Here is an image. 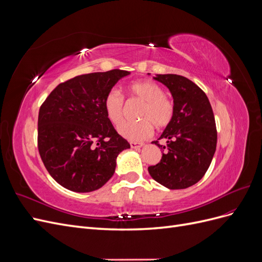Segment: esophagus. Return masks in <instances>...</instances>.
<instances>
[{
	"label": "esophagus",
	"mask_w": 262,
	"mask_h": 262,
	"mask_svg": "<svg viewBox=\"0 0 262 262\" xmlns=\"http://www.w3.org/2000/svg\"><path fill=\"white\" fill-rule=\"evenodd\" d=\"M130 145L134 149H139V148H141L142 146H143L144 144L143 143H137V142H130Z\"/></svg>",
	"instance_id": "34e87169"
}]
</instances>
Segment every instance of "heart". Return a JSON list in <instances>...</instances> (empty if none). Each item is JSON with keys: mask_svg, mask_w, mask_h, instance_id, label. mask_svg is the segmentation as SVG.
Returning a JSON list of instances; mask_svg holds the SVG:
<instances>
[{"mask_svg": "<svg viewBox=\"0 0 262 262\" xmlns=\"http://www.w3.org/2000/svg\"><path fill=\"white\" fill-rule=\"evenodd\" d=\"M130 96L143 101L140 110L139 122H124L118 128L119 133L131 141H141L153 132V124L157 129L167 126L173 118V102L164 95L162 87L152 81L134 82L128 86ZM104 109L107 118L114 124L122 121L124 99L116 89L110 90L104 99Z\"/></svg>", "mask_w": 262, "mask_h": 262, "instance_id": "1", "label": "heart"}]
</instances>
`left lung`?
Listing matches in <instances>:
<instances>
[{"instance_id":"1","label":"left lung","mask_w":262,"mask_h":262,"mask_svg":"<svg viewBox=\"0 0 262 262\" xmlns=\"http://www.w3.org/2000/svg\"><path fill=\"white\" fill-rule=\"evenodd\" d=\"M169 90L175 114L158 140H166L162 160L149 166L148 172L168 189H186L196 184L207 172L216 149V125L205 93L189 78L177 74L153 77Z\"/></svg>"}]
</instances>
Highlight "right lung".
<instances>
[{"label":"right lung","mask_w":262,"mask_h":262,"mask_svg":"<svg viewBox=\"0 0 262 262\" xmlns=\"http://www.w3.org/2000/svg\"><path fill=\"white\" fill-rule=\"evenodd\" d=\"M129 74L112 70L75 76L59 84L41 105L39 154L62 187L74 192L101 188L114 175L117 156L130 148L104 109L106 94Z\"/></svg>","instance_id":"1"}]
</instances>
